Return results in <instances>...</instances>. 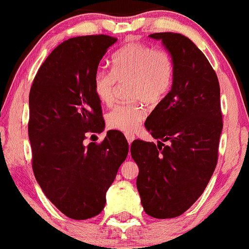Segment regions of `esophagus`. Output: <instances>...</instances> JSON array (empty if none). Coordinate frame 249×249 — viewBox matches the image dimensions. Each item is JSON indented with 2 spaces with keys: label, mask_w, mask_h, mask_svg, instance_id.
<instances>
[{
  "label": "esophagus",
  "mask_w": 249,
  "mask_h": 249,
  "mask_svg": "<svg viewBox=\"0 0 249 249\" xmlns=\"http://www.w3.org/2000/svg\"><path fill=\"white\" fill-rule=\"evenodd\" d=\"M125 137H126V139H127V142H128V144H131V142H132L134 141V136H133V134L126 133V134H125Z\"/></svg>",
  "instance_id": "1"
}]
</instances>
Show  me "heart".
Returning a JSON list of instances; mask_svg holds the SVG:
<instances>
[{
    "label": "heart",
    "instance_id": "obj_1",
    "mask_svg": "<svg viewBox=\"0 0 249 249\" xmlns=\"http://www.w3.org/2000/svg\"><path fill=\"white\" fill-rule=\"evenodd\" d=\"M173 78L174 61L167 50L142 43H128L119 49L112 57V71L99 69L95 72L93 90L99 102L110 107L118 83H130V97L138 102L111 110L107 116L108 126L125 133L136 131L146 117L142 102L150 105L161 103L172 88Z\"/></svg>",
    "mask_w": 249,
    "mask_h": 249
}]
</instances>
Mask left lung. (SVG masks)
<instances>
[{"mask_svg": "<svg viewBox=\"0 0 249 249\" xmlns=\"http://www.w3.org/2000/svg\"><path fill=\"white\" fill-rule=\"evenodd\" d=\"M174 61L172 89L147 117L145 127L158 144L134 141L142 205L156 219L186 212L206 188L218 162L222 115L212 65L181 34L156 33ZM168 142L167 144L163 142Z\"/></svg>", "mask_w": 249, "mask_h": 249, "instance_id": "obj_1", "label": "left lung"}]
</instances>
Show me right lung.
Segmentation results:
<instances>
[{"instance_id":"obj_1","label":"right lung","mask_w":249,"mask_h":249,"mask_svg":"<svg viewBox=\"0 0 249 249\" xmlns=\"http://www.w3.org/2000/svg\"><path fill=\"white\" fill-rule=\"evenodd\" d=\"M116 42L107 35L64 41L47 57L30 89L34 174L45 196L75 220L102 212L107 191L128 153L122 132H107L101 144L83 142L88 133L104 128L93 75Z\"/></svg>"}]
</instances>
